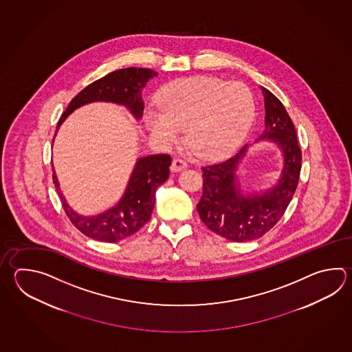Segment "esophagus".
<instances>
[{
	"mask_svg": "<svg viewBox=\"0 0 352 352\" xmlns=\"http://www.w3.org/2000/svg\"><path fill=\"white\" fill-rule=\"evenodd\" d=\"M187 168V163L184 160H182V159H174L172 162V165H170V170L173 173L180 172V170H184Z\"/></svg>",
	"mask_w": 352,
	"mask_h": 352,
	"instance_id": "obj_1",
	"label": "esophagus"
}]
</instances>
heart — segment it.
Here are the masks:
<instances>
[{"label": "heart", "mask_w": 352, "mask_h": 352, "mask_svg": "<svg viewBox=\"0 0 352 352\" xmlns=\"http://www.w3.org/2000/svg\"><path fill=\"white\" fill-rule=\"evenodd\" d=\"M158 108H148L144 122L162 146L186 142L203 159L226 158L236 151L254 119V99L242 82L213 76H195L166 84L158 95Z\"/></svg>", "instance_id": "heart-1"}]
</instances>
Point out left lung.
Listing matches in <instances>:
<instances>
[{
    "instance_id": "8db88e82",
    "label": "left lung",
    "mask_w": 352,
    "mask_h": 352,
    "mask_svg": "<svg viewBox=\"0 0 352 352\" xmlns=\"http://www.w3.org/2000/svg\"><path fill=\"white\" fill-rule=\"evenodd\" d=\"M262 93L265 130L258 140H273L283 155L282 172L274 187L261 193H242L236 172L248 145L222 163L201 168L203 194L197 204L201 222L232 242L253 241L273 228L286 212L300 179L302 154L294 122L270 90L262 87Z\"/></svg>"
}]
</instances>
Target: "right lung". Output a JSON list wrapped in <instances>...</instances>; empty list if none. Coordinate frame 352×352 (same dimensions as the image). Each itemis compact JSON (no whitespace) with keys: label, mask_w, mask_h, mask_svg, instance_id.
<instances>
[{"label":"right lung","mask_w":352,"mask_h":352,"mask_svg":"<svg viewBox=\"0 0 352 352\" xmlns=\"http://www.w3.org/2000/svg\"><path fill=\"white\" fill-rule=\"evenodd\" d=\"M158 74L151 69L126 67L108 74L81 90L61 115L56 130L75 109L94 101H107L126 107L135 119H142L144 101L142 90L145 84ZM172 158L168 154H157L139 158L130 175L128 187L119 203L101 214L87 217L76 213L67 204L60 190L56 173L52 180L63 203L65 213L72 224L87 237L101 242L115 243L130 237L151 219L155 204V192L169 177Z\"/></svg>","instance_id":"right-lung-1"}]
</instances>
